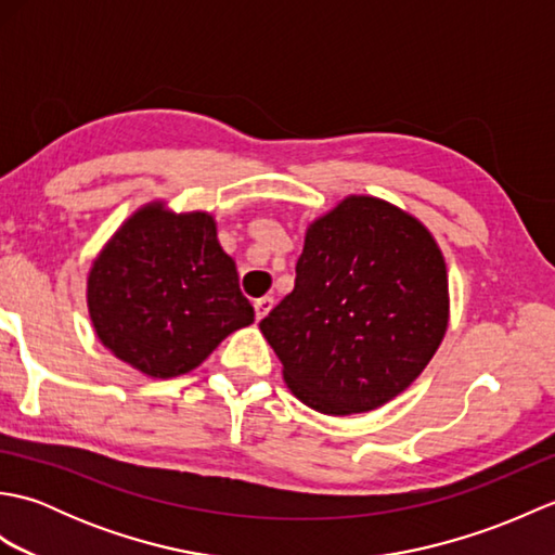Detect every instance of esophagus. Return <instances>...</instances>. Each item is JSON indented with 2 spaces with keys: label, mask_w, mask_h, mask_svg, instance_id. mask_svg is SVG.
<instances>
[{
  "label": "esophagus",
  "mask_w": 555,
  "mask_h": 555,
  "mask_svg": "<svg viewBox=\"0 0 555 555\" xmlns=\"http://www.w3.org/2000/svg\"><path fill=\"white\" fill-rule=\"evenodd\" d=\"M271 308H274V298H269V296L257 298L255 300V317H257V320H264Z\"/></svg>",
  "instance_id": "34e87169"
}]
</instances>
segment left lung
Wrapping results in <instances>:
<instances>
[{
  "label": "left lung",
  "instance_id": "left-lung-1",
  "mask_svg": "<svg viewBox=\"0 0 555 555\" xmlns=\"http://www.w3.org/2000/svg\"><path fill=\"white\" fill-rule=\"evenodd\" d=\"M259 328L305 405L370 412L403 393L441 346L443 255L408 211L350 195L310 223L296 286Z\"/></svg>",
  "mask_w": 555,
  "mask_h": 555
}]
</instances>
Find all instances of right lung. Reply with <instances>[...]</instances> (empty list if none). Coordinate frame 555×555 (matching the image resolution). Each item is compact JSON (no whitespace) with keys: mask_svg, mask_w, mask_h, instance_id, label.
I'll use <instances>...</instances> for the list:
<instances>
[{"mask_svg":"<svg viewBox=\"0 0 555 555\" xmlns=\"http://www.w3.org/2000/svg\"><path fill=\"white\" fill-rule=\"evenodd\" d=\"M88 310L116 358L155 379L195 370L223 338L255 322L233 259L207 211L140 207L88 274Z\"/></svg>","mask_w":555,"mask_h":555,"instance_id":"add662e5","label":"right lung"}]
</instances>
